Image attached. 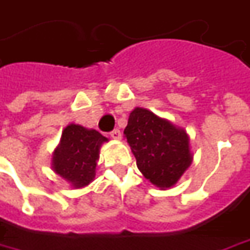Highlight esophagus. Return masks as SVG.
I'll use <instances>...</instances> for the list:
<instances>
[{"label": "esophagus", "mask_w": 250, "mask_h": 250, "mask_svg": "<svg viewBox=\"0 0 250 250\" xmlns=\"http://www.w3.org/2000/svg\"><path fill=\"white\" fill-rule=\"evenodd\" d=\"M109 137H111L112 139H120L122 138V132H120L119 128H115V130H112V131L109 132Z\"/></svg>", "instance_id": "obj_1"}]
</instances>
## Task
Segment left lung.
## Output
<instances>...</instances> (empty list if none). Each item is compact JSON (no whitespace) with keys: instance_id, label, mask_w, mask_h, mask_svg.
Listing matches in <instances>:
<instances>
[{"instance_id":"left-lung-1","label":"left lung","mask_w":250,"mask_h":250,"mask_svg":"<svg viewBox=\"0 0 250 250\" xmlns=\"http://www.w3.org/2000/svg\"><path fill=\"white\" fill-rule=\"evenodd\" d=\"M125 135L138 169L160 189L174 186L191 164L186 131L145 108L130 113Z\"/></svg>"}]
</instances>
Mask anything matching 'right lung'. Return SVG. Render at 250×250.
<instances>
[{
  "label": "right lung",
  "instance_id": "right-lung-1",
  "mask_svg": "<svg viewBox=\"0 0 250 250\" xmlns=\"http://www.w3.org/2000/svg\"><path fill=\"white\" fill-rule=\"evenodd\" d=\"M106 141L108 138L96 130H87L79 125H67L61 135L60 145L53 153L54 172L76 189L87 186L96 176L100 147Z\"/></svg>",
  "mask_w": 250,
  "mask_h": 250
}]
</instances>
